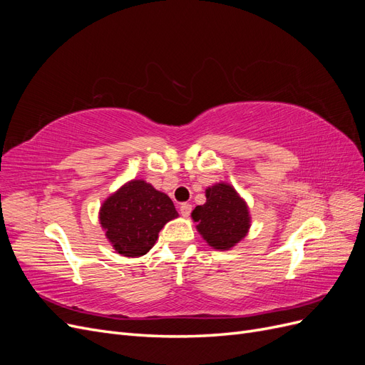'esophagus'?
I'll return each instance as SVG.
<instances>
[{"label":"esophagus","instance_id":"obj_1","mask_svg":"<svg viewBox=\"0 0 365 365\" xmlns=\"http://www.w3.org/2000/svg\"><path fill=\"white\" fill-rule=\"evenodd\" d=\"M180 212H181V215H182L184 217H189V216H190V213H192V204H189V202H184V204H181V207H180Z\"/></svg>","mask_w":365,"mask_h":365}]
</instances>
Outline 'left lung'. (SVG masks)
Returning <instances> with one entry per match:
<instances>
[{
  "instance_id": "8db88e82",
  "label": "left lung",
  "mask_w": 365,
  "mask_h": 365,
  "mask_svg": "<svg viewBox=\"0 0 365 365\" xmlns=\"http://www.w3.org/2000/svg\"><path fill=\"white\" fill-rule=\"evenodd\" d=\"M205 193L207 202L197 205L192 213L197 222L196 228L210 247L230 250L247 236L250 228L247 204L233 187L224 182L208 187Z\"/></svg>"
}]
</instances>
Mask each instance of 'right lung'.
Here are the masks:
<instances>
[{
	"instance_id": "right-lung-1",
	"label": "right lung",
	"mask_w": 365,
	"mask_h": 365,
	"mask_svg": "<svg viewBox=\"0 0 365 365\" xmlns=\"http://www.w3.org/2000/svg\"><path fill=\"white\" fill-rule=\"evenodd\" d=\"M178 216L168 195L141 180L125 184L101 208V224L115 251L126 257L146 254L160 230Z\"/></svg>"
}]
</instances>
